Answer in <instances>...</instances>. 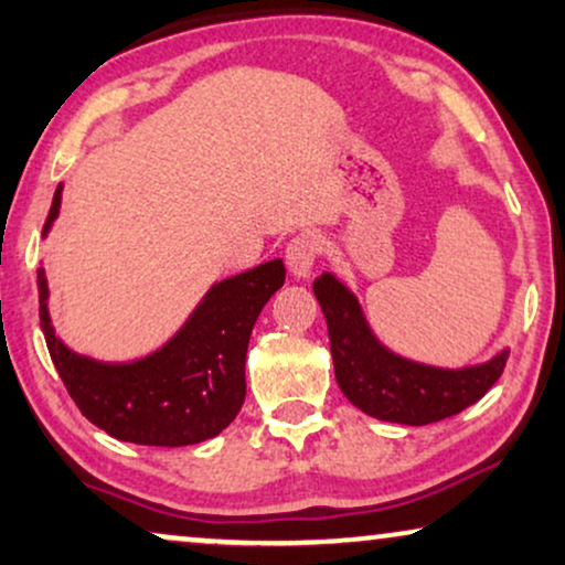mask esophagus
I'll list each match as a JSON object with an SVG mask.
<instances>
[{
    "mask_svg": "<svg viewBox=\"0 0 565 565\" xmlns=\"http://www.w3.org/2000/svg\"><path fill=\"white\" fill-rule=\"evenodd\" d=\"M319 254H321L319 236L311 234V231H306V234H298L288 244V249H285V262H288V269L298 277V280H306V277L311 275Z\"/></svg>",
    "mask_w": 565,
    "mask_h": 565,
    "instance_id": "1",
    "label": "esophagus"
}]
</instances>
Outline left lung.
<instances>
[{
	"instance_id": "1",
	"label": "left lung",
	"mask_w": 565,
	"mask_h": 565,
	"mask_svg": "<svg viewBox=\"0 0 565 565\" xmlns=\"http://www.w3.org/2000/svg\"><path fill=\"white\" fill-rule=\"evenodd\" d=\"M313 292L327 316L337 383L360 412L408 424L443 422L476 404L504 373L509 350L460 370L406 360L373 334L354 292L331 273L316 277Z\"/></svg>"
}]
</instances>
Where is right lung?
Wrapping results in <instances>:
<instances>
[{
    "label": "right lung",
    "instance_id": "obj_1",
    "mask_svg": "<svg viewBox=\"0 0 565 565\" xmlns=\"http://www.w3.org/2000/svg\"><path fill=\"white\" fill-rule=\"evenodd\" d=\"M53 195L43 236L61 207ZM285 282L282 259L215 282L184 327L149 358L99 362L61 342L49 316V282L38 269L41 329L51 360L79 412L122 443L182 447L221 435L246 396V347L254 321Z\"/></svg>",
    "mask_w": 565,
    "mask_h": 565
}]
</instances>
